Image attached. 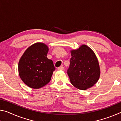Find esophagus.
I'll return each mask as SVG.
<instances>
[{"mask_svg": "<svg viewBox=\"0 0 121 121\" xmlns=\"http://www.w3.org/2000/svg\"><path fill=\"white\" fill-rule=\"evenodd\" d=\"M58 70H64V67H63L62 66H62H60V67H58Z\"/></svg>", "mask_w": 121, "mask_h": 121, "instance_id": "obj_1", "label": "esophagus"}]
</instances>
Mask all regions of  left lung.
Masks as SVG:
<instances>
[{"mask_svg": "<svg viewBox=\"0 0 121 121\" xmlns=\"http://www.w3.org/2000/svg\"><path fill=\"white\" fill-rule=\"evenodd\" d=\"M70 52L71 58L67 73L71 83L82 90L93 86L100 75L99 62L95 53L86 45Z\"/></svg>", "mask_w": 121, "mask_h": 121, "instance_id": "8db88e82", "label": "left lung"}]
</instances>
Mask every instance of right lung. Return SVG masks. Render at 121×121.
<instances>
[{"instance_id":"1","label":"right lung","mask_w":121,"mask_h":121,"mask_svg":"<svg viewBox=\"0 0 121 121\" xmlns=\"http://www.w3.org/2000/svg\"><path fill=\"white\" fill-rule=\"evenodd\" d=\"M48 46L37 43L26 49L19 61V73L22 81L32 89L48 84L55 70L52 60L47 58Z\"/></svg>"}]
</instances>
